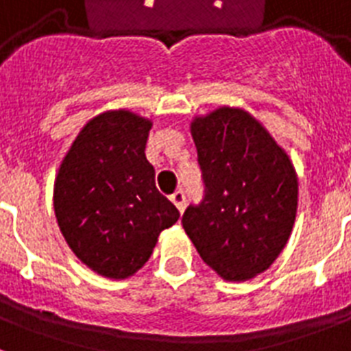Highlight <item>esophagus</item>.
<instances>
[{
    "label": "esophagus",
    "mask_w": 351,
    "mask_h": 351,
    "mask_svg": "<svg viewBox=\"0 0 351 351\" xmlns=\"http://www.w3.org/2000/svg\"><path fill=\"white\" fill-rule=\"evenodd\" d=\"M171 202L175 204L180 213H184V209H186V195H184V191H176L175 195H171Z\"/></svg>",
    "instance_id": "34e87169"
}]
</instances>
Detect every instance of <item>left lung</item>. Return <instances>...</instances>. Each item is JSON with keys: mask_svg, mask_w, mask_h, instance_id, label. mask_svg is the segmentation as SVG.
Here are the masks:
<instances>
[{"mask_svg": "<svg viewBox=\"0 0 351 351\" xmlns=\"http://www.w3.org/2000/svg\"><path fill=\"white\" fill-rule=\"evenodd\" d=\"M191 136L206 197L186 209L182 226L224 280H250L277 261L293 230L299 204L293 162L240 107L195 117Z\"/></svg>", "mask_w": 351, "mask_h": 351, "instance_id": "left-lung-1", "label": "left lung"}]
</instances>
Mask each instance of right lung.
I'll use <instances>...</instances> for the list:
<instances>
[{
	"mask_svg": "<svg viewBox=\"0 0 351 351\" xmlns=\"http://www.w3.org/2000/svg\"><path fill=\"white\" fill-rule=\"evenodd\" d=\"M153 120L129 109L90 118L63 156L54 180V213L73 253L112 280L149 261L160 233L180 213L154 186L145 158Z\"/></svg>",
	"mask_w": 351,
	"mask_h": 351,
	"instance_id": "right-lung-1",
	"label": "right lung"
}]
</instances>
